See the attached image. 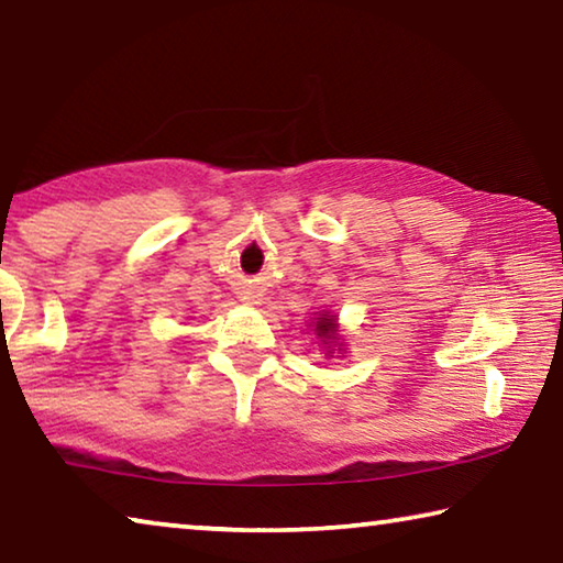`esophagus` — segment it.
Segmentation results:
<instances>
[{
  "instance_id": "1",
  "label": "esophagus",
  "mask_w": 563,
  "mask_h": 563,
  "mask_svg": "<svg viewBox=\"0 0 563 563\" xmlns=\"http://www.w3.org/2000/svg\"><path fill=\"white\" fill-rule=\"evenodd\" d=\"M241 300H243L245 305H258V302H261V295L247 290V292H241Z\"/></svg>"
}]
</instances>
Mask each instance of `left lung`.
Wrapping results in <instances>:
<instances>
[{
    "label": "left lung",
    "mask_w": 563,
    "mask_h": 563,
    "mask_svg": "<svg viewBox=\"0 0 563 563\" xmlns=\"http://www.w3.org/2000/svg\"><path fill=\"white\" fill-rule=\"evenodd\" d=\"M308 328L318 335L322 352H325V357H345L347 347H345V338H342V332H340L338 316H332V312L322 310V312H318L316 318H310Z\"/></svg>",
    "instance_id": "left-lung-1"
}]
</instances>
